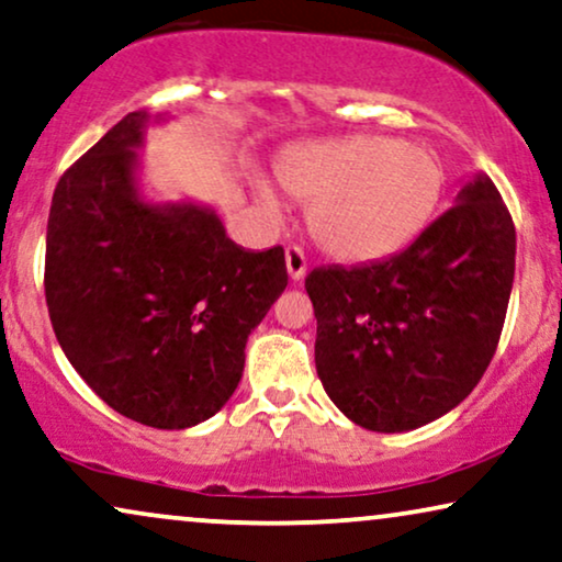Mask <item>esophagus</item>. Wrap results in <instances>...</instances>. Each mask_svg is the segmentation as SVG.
<instances>
[{
	"mask_svg": "<svg viewBox=\"0 0 562 562\" xmlns=\"http://www.w3.org/2000/svg\"><path fill=\"white\" fill-rule=\"evenodd\" d=\"M285 267H288L290 280H295V282L303 280L305 269H308V261H305L303 249H297V246H288V249H285Z\"/></svg>",
	"mask_w": 562,
	"mask_h": 562,
	"instance_id": "34e87169",
	"label": "esophagus"
}]
</instances>
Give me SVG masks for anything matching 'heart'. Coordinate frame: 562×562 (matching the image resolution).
<instances>
[{
  "label": "heart",
  "mask_w": 562,
  "mask_h": 562,
  "mask_svg": "<svg viewBox=\"0 0 562 562\" xmlns=\"http://www.w3.org/2000/svg\"><path fill=\"white\" fill-rule=\"evenodd\" d=\"M277 179L290 198L311 203L313 238L347 261L398 251L424 228L442 192L437 154L387 136L303 144L282 156ZM257 190L261 203L280 213L267 182H257Z\"/></svg>",
  "instance_id": "heart-1"
}]
</instances>
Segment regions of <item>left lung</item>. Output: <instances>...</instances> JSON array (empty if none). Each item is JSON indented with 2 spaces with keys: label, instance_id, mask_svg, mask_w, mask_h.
Returning a JSON list of instances; mask_svg holds the SVG:
<instances>
[{
  "label": "left lung",
  "instance_id": "8db88e82",
  "mask_svg": "<svg viewBox=\"0 0 562 562\" xmlns=\"http://www.w3.org/2000/svg\"><path fill=\"white\" fill-rule=\"evenodd\" d=\"M516 231L488 175L393 257L305 277L316 370L349 422L398 434L450 414L496 351L514 285Z\"/></svg>",
  "mask_w": 562,
  "mask_h": 562
}]
</instances>
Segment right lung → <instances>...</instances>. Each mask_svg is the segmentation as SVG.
I'll use <instances>...</instances> for the list:
<instances>
[{
	"label": "right lung",
	"mask_w": 562,
	"mask_h": 562,
	"mask_svg": "<svg viewBox=\"0 0 562 562\" xmlns=\"http://www.w3.org/2000/svg\"><path fill=\"white\" fill-rule=\"evenodd\" d=\"M125 115L58 179L46 303L85 383L133 422L187 429L218 414L244 375L249 334L288 288L285 251L244 249L194 200H148L146 128Z\"/></svg>",
	"instance_id": "right-lung-1"
}]
</instances>
